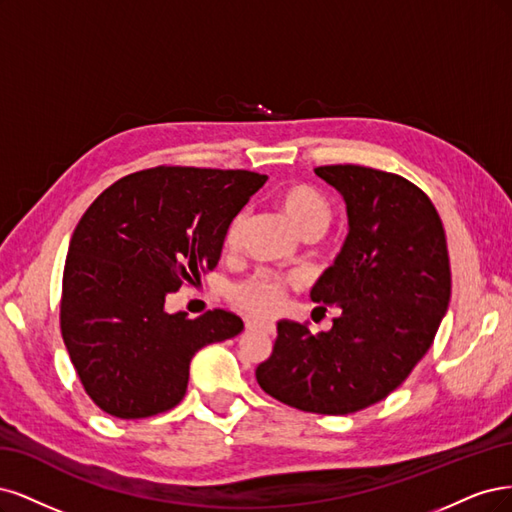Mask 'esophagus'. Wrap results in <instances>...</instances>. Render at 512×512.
<instances>
[{"instance_id":"esophagus-1","label":"esophagus","mask_w":512,"mask_h":512,"mask_svg":"<svg viewBox=\"0 0 512 512\" xmlns=\"http://www.w3.org/2000/svg\"><path fill=\"white\" fill-rule=\"evenodd\" d=\"M246 327H249V329H263V332L274 334V325H272V323H259V321H249V323H246Z\"/></svg>"}]
</instances>
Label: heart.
Wrapping results in <instances>:
<instances>
[{
	"label": "heart",
	"instance_id": "heart-1",
	"mask_svg": "<svg viewBox=\"0 0 512 512\" xmlns=\"http://www.w3.org/2000/svg\"><path fill=\"white\" fill-rule=\"evenodd\" d=\"M272 200L304 238H319L327 229L329 221H332V204L317 187L308 183H289L278 187ZM244 225L246 217L242 212L234 214L232 221L227 223L223 234V244L227 251L238 249ZM293 285L295 283L291 278L278 276L274 272H255L253 276L236 283L232 291H229V298L238 308L253 317H270L283 304L289 287Z\"/></svg>",
	"mask_w": 512,
	"mask_h": 512
}]
</instances>
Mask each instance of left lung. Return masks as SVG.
I'll return each mask as SVG.
<instances>
[{
  "label": "left lung",
  "instance_id": "left-lung-1",
  "mask_svg": "<svg viewBox=\"0 0 512 512\" xmlns=\"http://www.w3.org/2000/svg\"><path fill=\"white\" fill-rule=\"evenodd\" d=\"M315 172L342 193L349 236L310 298L342 315L321 334L280 321L255 376L287 406L351 415L398 389L432 346L451 300L447 236L430 197L404 176L353 163Z\"/></svg>",
  "mask_w": 512,
  "mask_h": 512
}]
</instances>
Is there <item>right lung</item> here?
Instances as JSON below:
<instances>
[{
  "label": "right lung",
  "mask_w": 512,
  "mask_h": 512,
  "mask_svg": "<svg viewBox=\"0 0 512 512\" xmlns=\"http://www.w3.org/2000/svg\"><path fill=\"white\" fill-rule=\"evenodd\" d=\"M268 176L157 166L110 185L78 221L65 257L59 323L82 387L117 419H146L185 398L191 357L238 336L227 310L189 319L166 298L214 270L227 223Z\"/></svg>",
  "instance_id": "add662e5"
}]
</instances>
